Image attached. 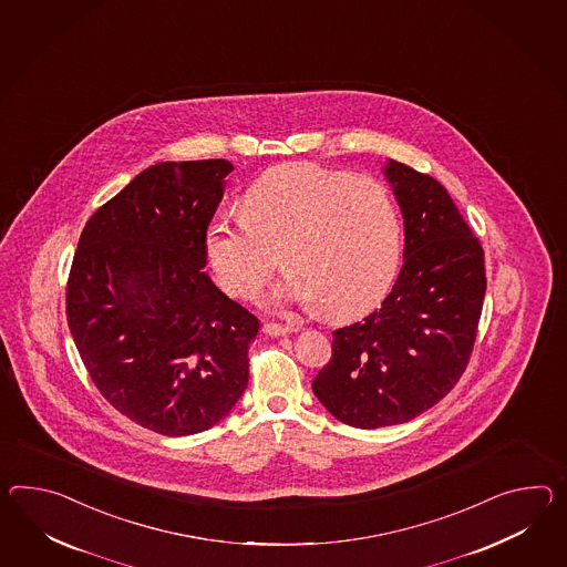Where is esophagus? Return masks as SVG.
<instances>
[{
  "instance_id": "obj_1",
  "label": "esophagus",
  "mask_w": 567,
  "mask_h": 567,
  "mask_svg": "<svg viewBox=\"0 0 567 567\" xmlns=\"http://www.w3.org/2000/svg\"><path fill=\"white\" fill-rule=\"evenodd\" d=\"M262 332L266 333V336L277 338V336H287V333L297 332V330L290 328V326H282V323H264Z\"/></svg>"
}]
</instances>
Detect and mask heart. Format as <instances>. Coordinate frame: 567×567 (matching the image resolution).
<instances>
[{
    "label": "heart",
    "instance_id": "1",
    "mask_svg": "<svg viewBox=\"0 0 567 567\" xmlns=\"http://www.w3.org/2000/svg\"><path fill=\"white\" fill-rule=\"evenodd\" d=\"M289 272L268 303L323 307L330 319L369 313L393 287L403 254L400 205L383 182L297 164L268 172L244 194V213L208 223L205 256L217 282L254 299L277 266Z\"/></svg>",
    "mask_w": 567,
    "mask_h": 567
}]
</instances>
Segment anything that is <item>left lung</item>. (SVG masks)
<instances>
[{
    "label": "left lung",
    "instance_id": "obj_1",
    "mask_svg": "<svg viewBox=\"0 0 567 567\" xmlns=\"http://www.w3.org/2000/svg\"><path fill=\"white\" fill-rule=\"evenodd\" d=\"M383 174L403 217L400 277L377 311L333 332L332 359L311 385L354 429L436 405L465 373L484 307V249L446 188L393 159Z\"/></svg>",
    "mask_w": 567,
    "mask_h": 567
}]
</instances>
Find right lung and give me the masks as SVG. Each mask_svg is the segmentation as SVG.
<instances>
[{"mask_svg": "<svg viewBox=\"0 0 567 567\" xmlns=\"http://www.w3.org/2000/svg\"><path fill=\"white\" fill-rule=\"evenodd\" d=\"M227 159L143 169L83 227L68 323L112 408L164 436L203 432L248 386L260 321L203 270Z\"/></svg>", "mask_w": 567, "mask_h": 567, "instance_id": "obj_1", "label": "right lung"}]
</instances>
